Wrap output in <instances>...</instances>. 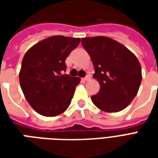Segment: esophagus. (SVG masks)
<instances>
[{
	"mask_svg": "<svg viewBox=\"0 0 158 158\" xmlns=\"http://www.w3.org/2000/svg\"><path fill=\"white\" fill-rule=\"evenodd\" d=\"M89 79H90V76L87 75L86 77H85V78L83 79V80H85V81H88V80H89Z\"/></svg>",
	"mask_w": 158,
	"mask_h": 158,
	"instance_id": "34e87169",
	"label": "esophagus"
}]
</instances>
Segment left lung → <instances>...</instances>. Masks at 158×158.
Instances as JSON below:
<instances>
[{
    "mask_svg": "<svg viewBox=\"0 0 158 158\" xmlns=\"http://www.w3.org/2000/svg\"><path fill=\"white\" fill-rule=\"evenodd\" d=\"M95 68L93 78L100 90L91 96L94 105L106 113H117L129 106L142 79L141 66L135 54L114 40L105 37L81 39Z\"/></svg>",
    "mask_w": 158,
    "mask_h": 158,
    "instance_id": "obj_1",
    "label": "left lung"
}]
</instances>
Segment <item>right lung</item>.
<instances>
[{
  "label": "right lung",
  "instance_id": "1",
  "mask_svg": "<svg viewBox=\"0 0 158 158\" xmlns=\"http://www.w3.org/2000/svg\"><path fill=\"white\" fill-rule=\"evenodd\" d=\"M79 42V38L52 36L36 43L23 56L20 86L29 105L42 116H58L70 105L80 79L62 72L66 58Z\"/></svg>",
  "mask_w": 158,
  "mask_h": 158
}]
</instances>
